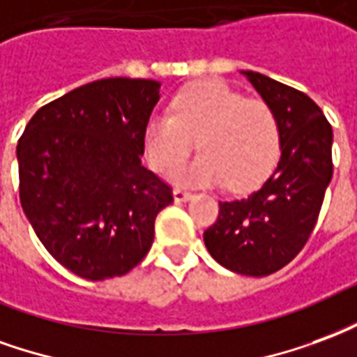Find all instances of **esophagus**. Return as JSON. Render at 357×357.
<instances>
[{
    "label": "esophagus",
    "instance_id": "34e87169",
    "mask_svg": "<svg viewBox=\"0 0 357 357\" xmlns=\"http://www.w3.org/2000/svg\"><path fill=\"white\" fill-rule=\"evenodd\" d=\"M173 196H175V202H186V199L192 197V192L184 188H175L173 190Z\"/></svg>",
    "mask_w": 357,
    "mask_h": 357
}]
</instances>
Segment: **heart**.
I'll use <instances>...</instances> for the list:
<instances>
[{
	"label": "heart",
	"instance_id": "b5f03b06",
	"mask_svg": "<svg viewBox=\"0 0 357 357\" xmlns=\"http://www.w3.org/2000/svg\"><path fill=\"white\" fill-rule=\"evenodd\" d=\"M199 155L173 171L182 184H222L234 192L259 186L280 158V123L264 100L245 96L220 82H202L181 91L173 114L148 119L144 150L160 173L176 167L196 144Z\"/></svg>",
	"mask_w": 357,
	"mask_h": 357
}]
</instances>
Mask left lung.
<instances>
[{"label": "left lung", "mask_w": 357, "mask_h": 357, "mask_svg": "<svg viewBox=\"0 0 357 357\" xmlns=\"http://www.w3.org/2000/svg\"><path fill=\"white\" fill-rule=\"evenodd\" d=\"M243 74L274 110L282 158L253 194L218 202V218L204 241L218 264L261 278L289 264L310 238L333 176V129L303 91L259 72Z\"/></svg>", "instance_id": "8db88e82"}]
</instances>
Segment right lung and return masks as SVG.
I'll use <instances>...</instances> for the list:
<instances>
[{"mask_svg": "<svg viewBox=\"0 0 357 357\" xmlns=\"http://www.w3.org/2000/svg\"><path fill=\"white\" fill-rule=\"evenodd\" d=\"M152 79L106 77L41 106L18 139V194L54 261L100 282L150 251L173 188L140 163L160 100Z\"/></svg>", "mask_w": 357, "mask_h": 357, "instance_id": "1", "label": "right lung"}]
</instances>
